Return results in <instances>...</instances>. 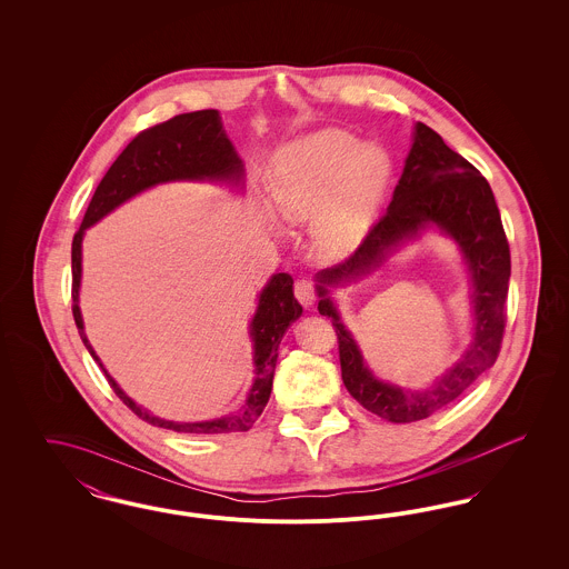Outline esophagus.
Here are the masks:
<instances>
[{
  "instance_id": "esophagus-1",
  "label": "esophagus",
  "mask_w": 569,
  "mask_h": 569,
  "mask_svg": "<svg viewBox=\"0 0 569 569\" xmlns=\"http://www.w3.org/2000/svg\"><path fill=\"white\" fill-rule=\"evenodd\" d=\"M295 297L302 307H311L316 302V290L313 283L307 277H298L295 281Z\"/></svg>"
}]
</instances>
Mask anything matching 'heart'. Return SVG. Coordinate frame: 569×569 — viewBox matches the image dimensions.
I'll list each match as a JSON object with an SVG mask.
<instances>
[{"instance_id": "b5f03b06", "label": "heart", "mask_w": 569, "mask_h": 569, "mask_svg": "<svg viewBox=\"0 0 569 569\" xmlns=\"http://www.w3.org/2000/svg\"><path fill=\"white\" fill-rule=\"evenodd\" d=\"M383 147L346 130H320L281 147L271 160L269 191L281 219L316 221L318 241L346 253L365 237L390 179Z\"/></svg>"}]
</instances>
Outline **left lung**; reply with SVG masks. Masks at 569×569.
<instances>
[{
  "instance_id": "1",
  "label": "left lung",
  "mask_w": 569,
  "mask_h": 569,
  "mask_svg": "<svg viewBox=\"0 0 569 569\" xmlns=\"http://www.w3.org/2000/svg\"><path fill=\"white\" fill-rule=\"evenodd\" d=\"M433 222L448 231L466 253L475 283V335L470 350L429 391L411 393L376 379L363 365L351 336L340 325L326 284L378 266L390 246ZM510 244L487 179L473 163L452 151L441 136L416 123V136L392 202L365 241L343 262L320 272L318 311L328 316L339 341L341 378L353 399L388 422L425 420L450 406L490 369L506 332L510 283Z\"/></svg>"
}]
</instances>
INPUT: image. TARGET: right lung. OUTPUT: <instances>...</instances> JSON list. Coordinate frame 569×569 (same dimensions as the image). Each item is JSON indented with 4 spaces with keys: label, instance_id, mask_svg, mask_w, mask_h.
<instances>
[{
    "label": "right lung",
    "instance_id": "obj_1",
    "mask_svg": "<svg viewBox=\"0 0 569 569\" xmlns=\"http://www.w3.org/2000/svg\"><path fill=\"white\" fill-rule=\"evenodd\" d=\"M243 163L237 158L230 140L221 130L217 110H196L177 114L163 123L142 130L134 140L121 151V156L110 166L109 172L96 188V193L84 211L81 228L72 239V313L79 328L82 343L100 365L109 379L112 392L134 411L144 422L172 429L177 433L216 435L249 431L269 403L272 390V376L279 343L288 326L300 318L302 307L292 292V274L277 272L260 295L258 311L251 322L253 337V365L256 379L249 390V397L237 413L209 420V422H170L162 420L147 409L136 406L130 397L114 383L100 358L87 341L79 309V286H81V241L82 232L110 213L114 207L163 181L177 179H232L241 181Z\"/></svg>",
    "mask_w": 569,
    "mask_h": 569
}]
</instances>
